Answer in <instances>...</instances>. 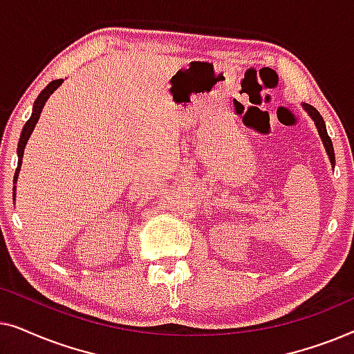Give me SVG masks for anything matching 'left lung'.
<instances>
[{"mask_svg": "<svg viewBox=\"0 0 354 354\" xmlns=\"http://www.w3.org/2000/svg\"><path fill=\"white\" fill-rule=\"evenodd\" d=\"M303 108L306 109V113L311 115V119L314 120V124H316L317 132H319V135H321V140H322V143H324V148H326V151H327V156H328V159H330L332 166H335V153H333V145H332L330 137H328V133H327L326 122H324L322 115L319 114V111L314 108V106H311V104L303 103Z\"/></svg>", "mask_w": 354, "mask_h": 354, "instance_id": "1", "label": "left lung"}]
</instances>
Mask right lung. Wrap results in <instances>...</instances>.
<instances>
[{
	"instance_id": "1",
	"label": "right lung",
	"mask_w": 354,
	"mask_h": 354,
	"mask_svg": "<svg viewBox=\"0 0 354 354\" xmlns=\"http://www.w3.org/2000/svg\"><path fill=\"white\" fill-rule=\"evenodd\" d=\"M62 79L59 80H53L50 82L45 86V90L41 91L40 95H38V98L35 100V103H33V111H32V115L30 119L27 120L26 125H24L22 129V133H21V138H19V143H17V169H16V174H14V183L17 182V176H19V171H21V166H22V158H24V149H26V145H27V140L30 138V135L33 132V129H35V125L38 122V119H40V114H41V109L43 106H45V103L48 101V98L53 95V91H55L57 86H59L62 84ZM14 190H16V187H14Z\"/></svg>"
}]
</instances>
